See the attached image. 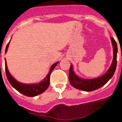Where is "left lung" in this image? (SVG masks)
Masks as SVG:
<instances>
[{"label": "left lung", "instance_id": "left-lung-1", "mask_svg": "<svg viewBox=\"0 0 122 122\" xmlns=\"http://www.w3.org/2000/svg\"><path fill=\"white\" fill-rule=\"evenodd\" d=\"M113 47V60L111 65L107 71L102 76L94 79H84L79 77L75 73L73 65L71 64L69 71V81L73 87L76 89L86 92H91L97 90L105 85L112 78L117 67V45L114 38L111 37Z\"/></svg>", "mask_w": 122, "mask_h": 122}]
</instances>
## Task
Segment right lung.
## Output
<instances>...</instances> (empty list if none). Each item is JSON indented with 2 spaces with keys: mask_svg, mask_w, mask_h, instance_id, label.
Masks as SVG:
<instances>
[{
  "mask_svg": "<svg viewBox=\"0 0 122 122\" xmlns=\"http://www.w3.org/2000/svg\"><path fill=\"white\" fill-rule=\"evenodd\" d=\"M10 42L6 45V49H5V53L7 52L8 48L9 46ZM59 63V62H57L52 65L49 69V71L47 76H46L43 80L40 82L38 83H33V84H24V83L20 82L18 81L16 79H15V77L10 73V71L8 70L7 65H6V60H5V71H6V75L7 79L10 84L16 90L20 92L22 94L27 96V97H35V96L40 95L41 93H43L48 88L50 83V76L51 73L52 71L55 68L57 65Z\"/></svg>",
  "mask_w": 122,
  "mask_h": 122,
  "instance_id": "right-lung-1",
  "label": "right lung"
}]
</instances>
